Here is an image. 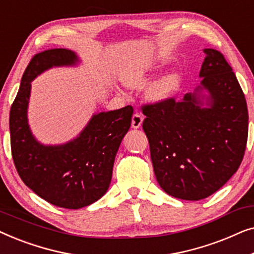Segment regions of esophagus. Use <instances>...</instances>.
<instances>
[{
  "instance_id": "obj_1",
  "label": "esophagus",
  "mask_w": 254,
  "mask_h": 254,
  "mask_svg": "<svg viewBox=\"0 0 254 254\" xmlns=\"http://www.w3.org/2000/svg\"><path fill=\"white\" fill-rule=\"evenodd\" d=\"M142 123H143V118L140 113H135L133 118H131V128L134 129H137V128L141 127Z\"/></svg>"
}]
</instances>
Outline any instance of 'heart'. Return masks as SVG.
Returning <instances> with one entry per match:
<instances>
[{
	"label": "heart",
	"mask_w": 254,
	"mask_h": 254,
	"mask_svg": "<svg viewBox=\"0 0 254 254\" xmlns=\"http://www.w3.org/2000/svg\"><path fill=\"white\" fill-rule=\"evenodd\" d=\"M152 76V67L149 64H142L126 71L123 81L129 88L138 89L147 85ZM183 85V75L178 71H171L163 75L161 78L152 83L147 91L149 102L159 104L172 99L179 92Z\"/></svg>",
	"instance_id": "obj_1"
}]
</instances>
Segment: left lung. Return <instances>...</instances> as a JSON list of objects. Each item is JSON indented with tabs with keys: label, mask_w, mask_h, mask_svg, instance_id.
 I'll list each match as a JSON object with an SVG mask.
<instances>
[{
	"label": "left lung",
	"mask_w": 254,
	"mask_h": 254,
	"mask_svg": "<svg viewBox=\"0 0 254 254\" xmlns=\"http://www.w3.org/2000/svg\"><path fill=\"white\" fill-rule=\"evenodd\" d=\"M200 85L182 102L143 107L156 179L169 195L197 201L220 190L243 161L249 131L244 93L223 55L204 48Z\"/></svg>",
	"instance_id": "8db88e82"
}]
</instances>
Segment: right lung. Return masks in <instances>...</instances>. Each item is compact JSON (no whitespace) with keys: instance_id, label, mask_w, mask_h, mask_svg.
I'll return each mask as SVG.
<instances>
[{"instance_id":"add662e5","label":"right lung","mask_w":254,"mask_h":254,"mask_svg":"<svg viewBox=\"0 0 254 254\" xmlns=\"http://www.w3.org/2000/svg\"><path fill=\"white\" fill-rule=\"evenodd\" d=\"M74 51L57 48L36 54L27 65L10 110L11 152L24 184L57 207L79 209L109 190L121 141L130 127L133 107L92 114L77 136L61 144H45L29 124L31 82L52 68L77 67Z\"/></svg>"}]
</instances>
